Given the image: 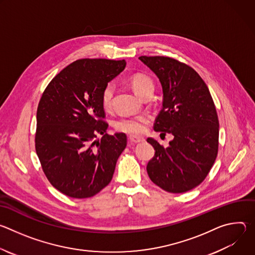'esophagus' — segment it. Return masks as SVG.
I'll return each mask as SVG.
<instances>
[{
	"label": "esophagus",
	"instance_id": "esophagus-1",
	"mask_svg": "<svg viewBox=\"0 0 255 255\" xmlns=\"http://www.w3.org/2000/svg\"><path fill=\"white\" fill-rule=\"evenodd\" d=\"M129 141H130L131 143H139V142L143 141V138L137 137V136H134V135H130V136H129Z\"/></svg>",
	"mask_w": 255,
	"mask_h": 255
}]
</instances>
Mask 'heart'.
Listing matches in <instances>:
<instances>
[{"instance_id": "obj_1", "label": "heart", "mask_w": 255, "mask_h": 255, "mask_svg": "<svg viewBox=\"0 0 255 255\" xmlns=\"http://www.w3.org/2000/svg\"><path fill=\"white\" fill-rule=\"evenodd\" d=\"M129 85L140 98H144L146 95H152L154 92V84L152 80L142 74H135L130 77ZM115 94V85L108 83L102 90L101 101L105 109H110L112 106L113 98ZM147 115H139L135 117L122 118L114 123V128L118 132H123L131 135L141 134L146 129V125L149 122Z\"/></svg>"}]
</instances>
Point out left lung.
<instances>
[{"label": "left lung", "instance_id": "obj_1", "mask_svg": "<svg viewBox=\"0 0 255 255\" xmlns=\"http://www.w3.org/2000/svg\"><path fill=\"white\" fill-rule=\"evenodd\" d=\"M159 79L162 109L154 122L161 135L173 140L164 148L147 138L154 156L147 163L148 176L162 190L186 193L206 178L219 147V120L210 91L190 65L167 56H140Z\"/></svg>", "mask_w": 255, "mask_h": 255}]
</instances>
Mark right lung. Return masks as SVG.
<instances>
[{
	"instance_id": "add662e5",
	"label": "right lung",
	"mask_w": 255,
	"mask_h": 255,
	"mask_svg": "<svg viewBox=\"0 0 255 255\" xmlns=\"http://www.w3.org/2000/svg\"><path fill=\"white\" fill-rule=\"evenodd\" d=\"M125 66V59L76 60L52 79L41 96L36 153L49 183L67 197H93L113 177L127 136L106 133L109 125L101 94ZM98 134L103 135L100 140Z\"/></svg>"
}]
</instances>
